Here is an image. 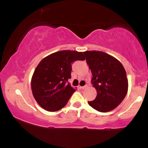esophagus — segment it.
<instances>
[{
	"mask_svg": "<svg viewBox=\"0 0 148 148\" xmlns=\"http://www.w3.org/2000/svg\"><path fill=\"white\" fill-rule=\"evenodd\" d=\"M87 87V86H80L79 88L81 89H85Z\"/></svg>",
	"mask_w": 148,
	"mask_h": 148,
	"instance_id": "obj_1",
	"label": "esophagus"
}]
</instances>
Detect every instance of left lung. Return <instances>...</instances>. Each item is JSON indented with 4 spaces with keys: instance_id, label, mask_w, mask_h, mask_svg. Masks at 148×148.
<instances>
[{
    "instance_id": "obj_1",
    "label": "left lung",
    "mask_w": 148,
    "mask_h": 148,
    "mask_svg": "<svg viewBox=\"0 0 148 148\" xmlns=\"http://www.w3.org/2000/svg\"><path fill=\"white\" fill-rule=\"evenodd\" d=\"M92 73V84L97 95L89 106L101 112L112 111L121 104L128 91V80L123 66L104 52H84Z\"/></svg>"
}]
</instances>
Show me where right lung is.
Returning <instances> with one entry per match:
<instances>
[{
  "instance_id": "add662e5",
  "label": "right lung",
  "mask_w": 148,
  "mask_h": 148,
  "mask_svg": "<svg viewBox=\"0 0 148 148\" xmlns=\"http://www.w3.org/2000/svg\"><path fill=\"white\" fill-rule=\"evenodd\" d=\"M83 53L62 50L49 55L39 62L32 76L31 89L42 108L56 112L67 104L76 91L68 84L71 78V64L85 60Z\"/></svg>"
}]
</instances>
